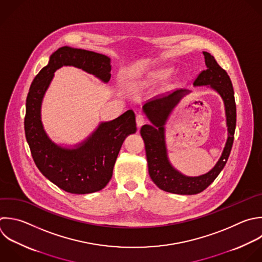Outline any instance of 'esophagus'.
<instances>
[{
  "label": "esophagus",
  "instance_id": "34e87169",
  "mask_svg": "<svg viewBox=\"0 0 262 262\" xmlns=\"http://www.w3.org/2000/svg\"><path fill=\"white\" fill-rule=\"evenodd\" d=\"M145 123V116L142 114H139L136 116V125L138 128H140Z\"/></svg>",
  "mask_w": 262,
  "mask_h": 262
}]
</instances>
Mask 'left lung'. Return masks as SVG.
Wrapping results in <instances>:
<instances>
[{
	"label": "left lung",
	"instance_id": "obj_1",
	"mask_svg": "<svg viewBox=\"0 0 262 262\" xmlns=\"http://www.w3.org/2000/svg\"><path fill=\"white\" fill-rule=\"evenodd\" d=\"M203 54L207 69L196 76L193 85H209L221 95L225 105L228 130V137L223 152L210 172L198 177H187L176 171L170 165L167 158L164 125L171 111L188 90L180 89L168 95H158L149 99L143 105V112L152 123V125H143L140 129L145 144L148 173L151 180L159 188L172 193L195 194L206 189L225 166L233 143L236 107L231 81L227 73L217 63L210 53L203 52Z\"/></svg>",
	"mask_w": 262,
	"mask_h": 262
}]
</instances>
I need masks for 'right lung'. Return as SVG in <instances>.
<instances>
[{
  "label": "right lung",
  "instance_id": "right-lung-1",
  "mask_svg": "<svg viewBox=\"0 0 262 262\" xmlns=\"http://www.w3.org/2000/svg\"><path fill=\"white\" fill-rule=\"evenodd\" d=\"M62 66H73L98 77L111 79V59L92 51L61 47L34 79L27 98L25 131L32 157L41 173L59 188L78 194L102 189L113 176V169L127 135L136 131L135 114L127 111L119 118L101 123L79 147L62 148L46 135L41 122V104L53 79Z\"/></svg>",
  "mask_w": 262,
  "mask_h": 262
}]
</instances>
